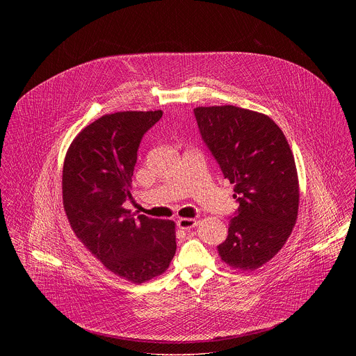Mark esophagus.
I'll use <instances>...</instances> for the list:
<instances>
[{
    "label": "esophagus",
    "instance_id": "34e87169",
    "mask_svg": "<svg viewBox=\"0 0 356 356\" xmlns=\"http://www.w3.org/2000/svg\"><path fill=\"white\" fill-rule=\"evenodd\" d=\"M197 225V220L196 219H192V218H179L177 220V226L182 230H191L193 229L195 226Z\"/></svg>",
    "mask_w": 356,
    "mask_h": 356
}]
</instances>
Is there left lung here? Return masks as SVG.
<instances>
[{
  "label": "left lung",
  "mask_w": 356,
  "mask_h": 356,
  "mask_svg": "<svg viewBox=\"0 0 356 356\" xmlns=\"http://www.w3.org/2000/svg\"><path fill=\"white\" fill-rule=\"evenodd\" d=\"M202 140L240 204L227 238L218 245L225 263L252 271L284 247L296 223L299 181L289 144L266 115L233 106L193 109Z\"/></svg>",
  "instance_id": "1"
}]
</instances>
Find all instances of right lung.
<instances>
[{"instance_id": "right-lung-1", "label": "right lung", "mask_w": 356, "mask_h": 356, "mask_svg": "<svg viewBox=\"0 0 356 356\" xmlns=\"http://www.w3.org/2000/svg\"><path fill=\"white\" fill-rule=\"evenodd\" d=\"M161 111L116 112L85 127L72 141L63 167V203L72 230L116 275L143 284L165 271L172 260V220L134 218L130 181L145 133Z\"/></svg>"}]
</instances>
